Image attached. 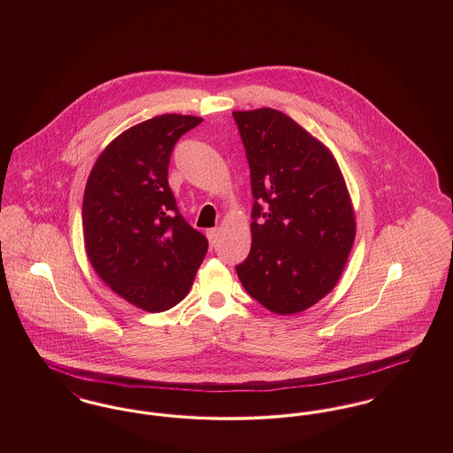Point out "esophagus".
Returning a JSON list of instances; mask_svg holds the SVG:
<instances>
[{"mask_svg": "<svg viewBox=\"0 0 453 453\" xmlns=\"http://www.w3.org/2000/svg\"><path fill=\"white\" fill-rule=\"evenodd\" d=\"M217 233H219V231H217L216 227L207 231V237H209V242H211V246H214V244L217 242Z\"/></svg>", "mask_w": 453, "mask_h": 453, "instance_id": "1", "label": "esophagus"}]
</instances>
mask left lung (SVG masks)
<instances>
[{
  "mask_svg": "<svg viewBox=\"0 0 453 453\" xmlns=\"http://www.w3.org/2000/svg\"><path fill=\"white\" fill-rule=\"evenodd\" d=\"M233 117L255 196L251 250L237 277L268 311L297 314L326 297L345 270L357 233L345 178L323 142L280 110Z\"/></svg>",
  "mask_w": 453,
  "mask_h": 453,
  "instance_id": "obj_1",
  "label": "left lung"
}]
</instances>
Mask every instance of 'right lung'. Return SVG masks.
<instances>
[{
  "mask_svg": "<svg viewBox=\"0 0 453 453\" xmlns=\"http://www.w3.org/2000/svg\"><path fill=\"white\" fill-rule=\"evenodd\" d=\"M200 117L165 113L117 135L98 156L83 196V236L96 275L148 312L183 301L209 241L181 217L168 185L176 141Z\"/></svg>",
  "mask_w": 453,
  "mask_h": 453,
  "instance_id": "add662e5",
  "label": "right lung"
}]
</instances>
